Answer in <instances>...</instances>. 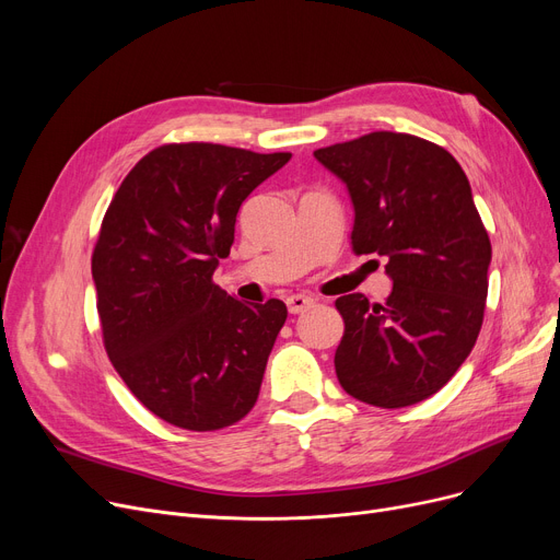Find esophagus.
I'll use <instances>...</instances> for the list:
<instances>
[{
  "label": "esophagus",
  "mask_w": 560,
  "mask_h": 560,
  "mask_svg": "<svg viewBox=\"0 0 560 560\" xmlns=\"http://www.w3.org/2000/svg\"><path fill=\"white\" fill-rule=\"evenodd\" d=\"M285 304H288V311L290 313H306L308 308H313L315 306V300L313 298H308V295H290L288 300H285Z\"/></svg>",
  "instance_id": "esophagus-1"
}]
</instances>
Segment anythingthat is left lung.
<instances>
[{
  "label": "left lung",
  "mask_w": 560,
  "mask_h": 560,
  "mask_svg": "<svg viewBox=\"0 0 560 560\" xmlns=\"http://www.w3.org/2000/svg\"><path fill=\"white\" fill-rule=\"evenodd\" d=\"M354 203L351 249L384 256L393 292L336 300L345 334L336 374L347 395L381 408L443 388L472 351L492 247L458 161L424 138L374 131L315 150Z\"/></svg>",
  "instance_id": "8db88e82"
}]
</instances>
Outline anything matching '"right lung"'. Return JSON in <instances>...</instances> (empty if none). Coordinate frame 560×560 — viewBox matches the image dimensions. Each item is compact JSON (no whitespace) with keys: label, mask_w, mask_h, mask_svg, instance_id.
<instances>
[{"label":"right lung","mask_w":560,"mask_h":560,"mask_svg":"<svg viewBox=\"0 0 560 560\" xmlns=\"http://www.w3.org/2000/svg\"><path fill=\"white\" fill-rule=\"evenodd\" d=\"M292 154L213 142L156 147L117 188L93 252L106 354L152 413L215 431L254 408L281 300L245 304L213 283L249 192Z\"/></svg>","instance_id":"right-lung-1"}]
</instances>
